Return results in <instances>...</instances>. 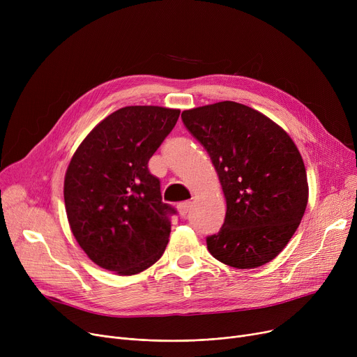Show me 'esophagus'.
<instances>
[{"instance_id": "esophagus-1", "label": "esophagus", "mask_w": 357, "mask_h": 357, "mask_svg": "<svg viewBox=\"0 0 357 357\" xmlns=\"http://www.w3.org/2000/svg\"><path fill=\"white\" fill-rule=\"evenodd\" d=\"M191 207H192L191 202H182V204L178 205V211L182 217H186V215H188V213L191 211Z\"/></svg>"}]
</instances>
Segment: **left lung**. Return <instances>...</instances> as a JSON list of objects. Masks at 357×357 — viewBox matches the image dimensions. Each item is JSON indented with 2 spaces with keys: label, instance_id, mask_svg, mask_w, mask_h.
<instances>
[{
  "label": "left lung",
  "instance_id": "1",
  "mask_svg": "<svg viewBox=\"0 0 357 357\" xmlns=\"http://www.w3.org/2000/svg\"><path fill=\"white\" fill-rule=\"evenodd\" d=\"M181 117L211 158L227 204L222 227L207 238L210 253L236 269L266 265L307 208V171L296 144L269 117L234 101L185 109Z\"/></svg>",
  "mask_w": 357,
  "mask_h": 357
}]
</instances>
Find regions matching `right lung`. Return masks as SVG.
I'll use <instances>...</instances> for the list:
<instances>
[{
	"label": "right lung",
	"mask_w": 357,
	"mask_h": 357,
	"mask_svg": "<svg viewBox=\"0 0 357 357\" xmlns=\"http://www.w3.org/2000/svg\"><path fill=\"white\" fill-rule=\"evenodd\" d=\"M181 109L130 105L93 127L75 150L63 183L70 231L86 256L120 276L160 259L171 233L160 182L147 162L175 127Z\"/></svg>",
	"instance_id": "obj_1"
}]
</instances>
